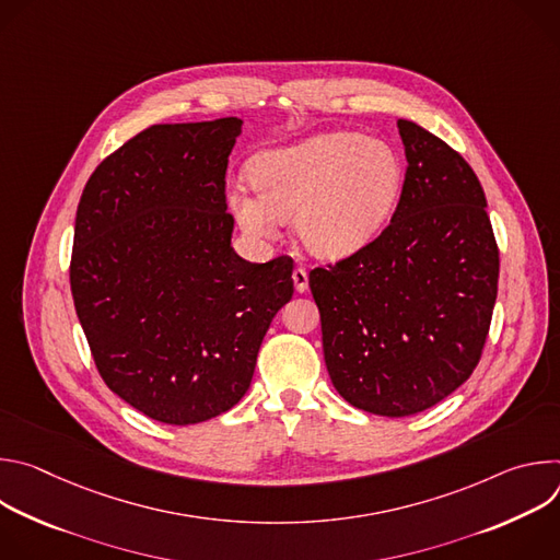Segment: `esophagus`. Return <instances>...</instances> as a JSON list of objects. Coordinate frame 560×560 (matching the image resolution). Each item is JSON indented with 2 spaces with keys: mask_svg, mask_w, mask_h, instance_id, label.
<instances>
[{
  "mask_svg": "<svg viewBox=\"0 0 560 560\" xmlns=\"http://www.w3.org/2000/svg\"><path fill=\"white\" fill-rule=\"evenodd\" d=\"M292 283L296 292H305L307 290V272L305 268H294L292 270Z\"/></svg>",
  "mask_w": 560,
  "mask_h": 560,
  "instance_id": "1",
  "label": "esophagus"
}]
</instances>
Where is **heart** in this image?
<instances>
[{
    "label": "heart",
    "mask_w": 560,
    "mask_h": 560,
    "mask_svg": "<svg viewBox=\"0 0 560 560\" xmlns=\"http://www.w3.org/2000/svg\"><path fill=\"white\" fill-rule=\"evenodd\" d=\"M246 184L228 190L242 228L268 238L277 221L296 219L307 253L346 259L389 223L404 195L406 166L398 152L359 132H324L257 156Z\"/></svg>",
    "instance_id": "b5f03b06"
}]
</instances>
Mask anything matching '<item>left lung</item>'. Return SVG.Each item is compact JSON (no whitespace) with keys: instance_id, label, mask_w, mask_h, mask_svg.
<instances>
[{"instance_id":"left-lung-1","label":"left lung","mask_w":560,"mask_h":560,"mask_svg":"<svg viewBox=\"0 0 560 560\" xmlns=\"http://www.w3.org/2000/svg\"><path fill=\"white\" fill-rule=\"evenodd\" d=\"M406 184L389 225L330 268L310 272L337 392L363 412L410 417L481 359L499 288L488 201L465 159L398 119Z\"/></svg>"}]
</instances>
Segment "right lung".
Instances as JSON below:
<instances>
[{
	"label": "right lung",
	"mask_w": 560,
	"mask_h": 560,
	"mask_svg": "<svg viewBox=\"0 0 560 560\" xmlns=\"http://www.w3.org/2000/svg\"><path fill=\"white\" fill-rule=\"evenodd\" d=\"M242 119L150 126L97 166L77 206L70 290L106 385L141 415L192 425L248 392L292 299V259L232 246L225 168Z\"/></svg>",
	"instance_id": "add662e5"
}]
</instances>
